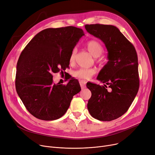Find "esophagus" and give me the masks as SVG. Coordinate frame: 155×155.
Masks as SVG:
<instances>
[{
  "label": "esophagus",
  "mask_w": 155,
  "mask_h": 155,
  "mask_svg": "<svg viewBox=\"0 0 155 155\" xmlns=\"http://www.w3.org/2000/svg\"><path fill=\"white\" fill-rule=\"evenodd\" d=\"M79 83H80V86H81V87L82 89H83V88L85 87V86H86V81H83V80L80 81Z\"/></svg>",
  "instance_id": "34e87169"
}]
</instances>
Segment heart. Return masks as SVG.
Returning <instances> with one entry per match:
<instances>
[{"label":"heart","instance_id":"obj_1","mask_svg":"<svg viewBox=\"0 0 155 155\" xmlns=\"http://www.w3.org/2000/svg\"><path fill=\"white\" fill-rule=\"evenodd\" d=\"M87 50L95 57L100 56L104 52V47L97 40H90L86 43ZM77 53L76 48H74L71 51L69 57V62L72 64L75 62ZM98 61H100L98 60ZM96 73V71L91 68H81L74 72V76L81 79H88Z\"/></svg>","mask_w":155,"mask_h":155}]
</instances>
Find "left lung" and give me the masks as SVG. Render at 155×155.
<instances>
[{
  "label": "left lung",
  "mask_w": 155,
  "mask_h": 155,
  "mask_svg": "<svg viewBox=\"0 0 155 155\" xmlns=\"http://www.w3.org/2000/svg\"><path fill=\"white\" fill-rule=\"evenodd\" d=\"M85 28L105 43L108 59L97 77L104 86L86 84L91 92L87 109L94 119L111 121L127 111L138 92L137 52L134 45L114 26L86 25Z\"/></svg>",
  "instance_id": "obj_1"
}]
</instances>
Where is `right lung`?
<instances>
[{"mask_svg":"<svg viewBox=\"0 0 155 155\" xmlns=\"http://www.w3.org/2000/svg\"><path fill=\"white\" fill-rule=\"evenodd\" d=\"M84 35L74 26L47 28L36 34L25 47L17 63L16 89L28 111L43 120L62 117L73 96L81 89L71 78L66 85L53 83L52 73L69 68V57Z\"/></svg>","mask_w":155,"mask_h":155,"instance_id":"right-lung-1","label":"right lung"}]
</instances>
